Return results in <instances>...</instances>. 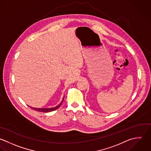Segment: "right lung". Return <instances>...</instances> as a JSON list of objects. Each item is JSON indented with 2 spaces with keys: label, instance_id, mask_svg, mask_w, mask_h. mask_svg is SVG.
<instances>
[{
  "label": "right lung",
  "instance_id": "obj_1",
  "mask_svg": "<svg viewBox=\"0 0 151 151\" xmlns=\"http://www.w3.org/2000/svg\"><path fill=\"white\" fill-rule=\"evenodd\" d=\"M63 100H64V98H63V100L61 102V103L59 105H58V106H56V107H54V108H32V107H30H30L32 109H33L35 111H39V112H49L53 111H55L56 109H57L62 105Z\"/></svg>",
  "mask_w": 151,
  "mask_h": 151
}]
</instances>
